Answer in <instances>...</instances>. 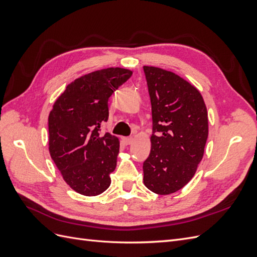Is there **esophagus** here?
<instances>
[{
	"instance_id": "1",
	"label": "esophagus",
	"mask_w": 257,
	"mask_h": 257,
	"mask_svg": "<svg viewBox=\"0 0 257 257\" xmlns=\"http://www.w3.org/2000/svg\"><path fill=\"white\" fill-rule=\"evenodd\" d=\"M122 141L125 145H131L132 143H133V137H123Z\"/></svg>"
}]
</instances>
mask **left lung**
I'll list each match as a JSON object with an SVG mask.
<instances>
[{
    "label": "left lung",
    "mask_w": 257,
    "mask_h": 257,
    "mask_svg": "<svg viewBox=\"0 0 257 257\" xmlns=\"http://www.w3.org/2000/svg\"><path fill=\"white\" fill-rule=\"evenodd\" d=\"M152 108L151 151L144 183L160 195L182 189L195 175L208 138L207 107L197 88L179 75L144 66Z\"/></svg>",
    "instance_id": "left-lung-1"
}]
</instances>
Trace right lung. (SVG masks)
I'll list each match as a JSON object with an SVG mask.
<instances>
[{
  "label": "right lung",
  "instance_id": "1",
  "mask_svg": "<svg viewBox=\"0 0 257 257\" xmlns=\"http://www.w3.org/2000/svg\"><path fill=\"white\" fill-rule=\"evenodd\" d=\"M133 72L108 67L75 79L56 99L48 116L49 153L64 181L84 196H96L111 183L119 138L99 133L108 120V99Z\"/></svg>",
  "mask_w": 257,
  "mask_h": 257
}]
</instances>
